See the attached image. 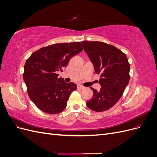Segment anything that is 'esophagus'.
<instances>
[{
    "label": "esophagus",
    "mask_w": 157,
    "mask_h": 157,
    "mask_svg": "<svg viewBox=\"0 0 157 157\" xmlns=\"http://www.w3.org/2000/svg\"><path fill=\"white\" fill-rule=\"evenodd\" d=\"M77 88H78V89H84V87L83 86H81V85H78Z\"/></svg>",
    "instance_id": "esophagus-1"
}]
</instances>
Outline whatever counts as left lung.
<instances>
[{
	"mask_svg": "<svg viewBox=\"0 0 157 157\" xmlns=\"http://www.w3.org/2000/svg\"><path fill=\"white\" fill-rule=\"evenodd\" d=\"M84 50L100 75L99 91L90 88L94 95L87 107L96 112L108 110L122 97L130 80V66L124 53L111 44L99 41H82Z\"/></svg>",
	"mask_w": 157,
	"mask_h": 157,
	"instance_id": "1",
	"label": "left lung"
}]
</instances>
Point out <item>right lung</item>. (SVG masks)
<instances>
[{"label": "right lung", "mask_w": 157, "mask_h": 157, "mask_svg": "<svg viewBox=\"0 0 157 157\" xmlns=\"http://www.w3.org/2000/svg\"><path fill=\"white\" fill-rule=\"evenodd\" d=\"M82 50L79 42L54 44L35 51L27 59L23 80L31 101L41 111L53 115L67 107L77 85L65 82L63 78L58 77L57 71H63L71 58Z\"/></svg>", "instance_id": "add662e5"}]
</instances>
